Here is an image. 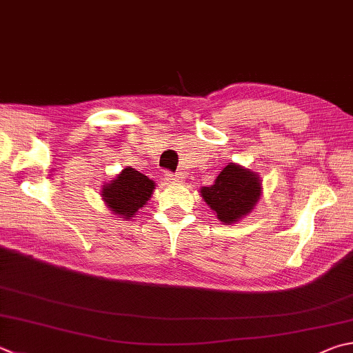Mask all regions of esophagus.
<instances>
[{
  "label": "esophagus",
  "mask_w": 353,
  "mask_h": 353,
  "mask_svg": "<svg viewBox=\"0 0 353 353\" xmlns=\"http://www.w3.org/2000/svg\"><path fill=\"white\" fill-rule=\"evenodd\" d=\"M166 177H168V181L171 183H183L185 182V176L182 174V172H168Z\"/></svg>",
  "instance_id": "34e87169"
}]
</instances>
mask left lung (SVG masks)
<instances>
[{
	"label": "left lung",
	"mask_w": 353,
	"mask_h": 353,
	"mask_svg": "<svg viewBox=\"0 0 353 353\" xmlns=\"http://www.w3.org/2000/svg\"><path fill=\"white\" fill-rule=\"evenodd\" d=\"M262 182L252 170L230 163L210 187H202L203 201L223 223H234L245 217L261 199Z\"/></svg>",
	"instance_id": "8db88e82"
}]
</instances>
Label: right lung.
<instances>
[{
  "instance_id": "1",
  "label": "right lung",
  "mask_w": 353,
  "mask_h": 353,
  "mask_svg": "<svg viewBox=\"0 0 353 353\" xmlns=\"http://www.w3.org/2000/svg\"><path fill=\"white\" fill-rule=\"evenodd\" d=\"M154 187L150 177L128 166L110 183L103 185L101 197L114 214L121 219H131L150 201Z\"/></svg>"
}]
</instances>
